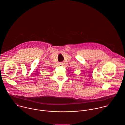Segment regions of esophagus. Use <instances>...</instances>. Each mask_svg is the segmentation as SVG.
Masks as SVG:
<instances>
[{
  "instance_id": "obj_1",
  "label": "esophagus",
  "mask_w": 125,
  "mask_h": 125,
  "mask_svg": "<svg viewBox=\"0 0 125 125\" xmlns=\"http://www.w3.org/2000/svg\"><path fill=\"white\" fill-rule=\"evenodd\" d=\"M62 65H63L62 62H60L59 64V66H62Z\"/></svg>"
}]
</instances>
